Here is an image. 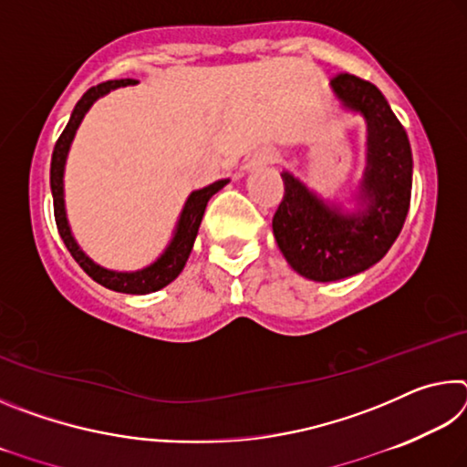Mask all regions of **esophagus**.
<instances>
[{"instance_id":"34e87169","label":"esophagus","mask_w":467,"mask_h":467,"mask_svg":"<svg viewBox=\"0 0 467 467\" xmlns=\"http://www.w3.org/2000/svg\"><path fill=\"white\" fill-rule=\"evenodd\" d=\"M278 152H275V150H259V152L251 158L249 161V164H247V169H257V167H265V164H274V162H278Z\"/></svg>"}]
</instances>
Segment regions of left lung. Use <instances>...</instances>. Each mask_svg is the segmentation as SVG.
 Masks as SVG:
<instances>
[{
    "label": "left lung",
    "mask_w": 467,
    "mask_h": 467,
    "mask_svg": "<svg viewBox=\"0 0 467 467\" xmlns=\"http://www.w3.org/2000/svg\"><path fill=\"white\" fill-rule=\"evenodd\" d=\"M336 97L367 121V169L358 212L331 208L290 172L272 228L295 272L315 282L350 278L381 262L401 233L412 195L408 133L375 84L352 74L331 80Z\"/></svg>",
    "instance_id": "8db88e82"
}]
</instances>
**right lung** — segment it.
<instances>
[{"label":"right lung","instance_id":"1","mask_svg":"<svg viewBox=\"0 0 467 467\" xmlns=\"http://www.w3.org/2000/svg\"><path fill=\"white\" fill-rule=\"evenodd\" d=\"M130 84H136V80L102 82L99 86H92L90 90H86L84 97L78 100V105L74 107V113L69 117L66 130L61 131L57 144L53 148L51 193H53L55 223H57L59 236L63 239V243H66L67 251L72 253V257L76 259L78 265H80L94 282H99L100 286H105L109 290L125 292V295H148V292H156L164 288L167 284L175 280L181 272H183L189 253L193 249L197 231H200L205 205H208L212 195L218 193L220 189L228 183V179L216 181V183H212L203 189H197V192H193L187 197L185 208L181 212V218L177 223L175 236H172L169 247L164 249L162 255L158 257L152 265H148L144 270H138V272H113V270H107V267H100L99 264H94L92 259L86 255L80 247H78L74 234L69 231L67 216H66V202H63V169H66V158L69 152V146H72V140L76 136L78 125L82 123L84 115L88 113V109L92 107V102L100 99L102 94H107L115 88H121V86H130Z\"/></svg>","mask_w":467,"mask_h":467}]
</instances>
